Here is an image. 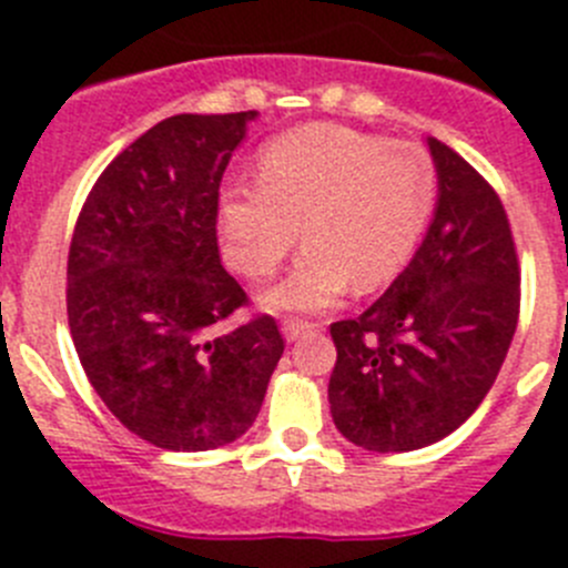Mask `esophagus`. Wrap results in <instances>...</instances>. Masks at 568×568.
I'll use <instances>...</instances> for the list:
<instances>
[{"instance_id": "obj_1", "label": "esophagus", "mask_w": 568, "mask_h": 568, "mask_svg": "<svg viewBox=\"0 0 568 568\" xmlns=\"http://www.w3.org/2000/svg\"><path fill=\"white\" fill-rule=\"evenodd\" d=\"M315 324H307V321H295V318H287L284 324H281V333H284V338L287 341H298L301 335L313 333Z\"/></svg>"}]
</instances>
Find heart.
<instances>
[{"instance_id": "1", "label": "heart", "mask_w": 568, "mask_h": 568, "mask_svg": "<svg viewBox=\"0 0 568 568\" xmlns=\"http://www.w3.org/2000/svg\"><path fill=\"white\" fill-rule=\"evenodd\" d=\"M261 182L222 193L227 261L270 278L301 235L307 250L264 304L321 310L353 287H384L418 247L438 202V170L420 148L344 124H304L264 148Z\"/></svg>"}]
</instances>
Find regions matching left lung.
Here are the masks:
<instances>
[{"label": "left lung", "instance_id": "8db88e82", "mask_svg": "<svg viewBox=\"0 0 568 568\" xmlns=\"http://www.w3.org/2000/svg\"><path fill=\"white\" fill-rule=\"evenodd\" d=\"M438 204L418 253L358 318L335 321L329 413L369 453H413L453 435L509 353L520 267L498 193L429 139Z\"/></svg>", "mask_w": 568, "mask_h": 568}]
</instances>
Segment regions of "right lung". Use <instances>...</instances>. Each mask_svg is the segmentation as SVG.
<instances>
[{
	"mask_svg": "<svg viewBox=\"0 0 568 568\" xmlns=\"http://www.w3.org/2000/svg\"><path fill=\"white\" fill-rule=\"evenodd\" d=\"M247 113L170 115L104 168L68 255V324L84 375L148 444L207 453L247 433L284 338L270 315L207 338L247 304L215 219Z\"/></svg>",
	"mask_w": 568,
	"mask_h": 568,
	"instance_id": "obj_1",
	"label": "right lung"
}]
</instances>
